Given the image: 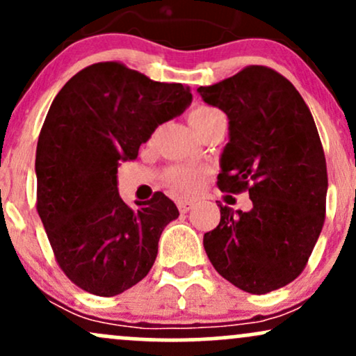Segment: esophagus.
I'll return each mask as SVG.
<instances>
[{"label":"esophagus","instance_id":"34e87169","mask_svg":"<svg viewBox=\"0 0 356 356\" xmlns=\"http://www.w3.org/2000/svg\"><path fill=\"white\" fill-rule=\"evenodd\" d=\"M177 207L179 211L182 212V214H186V212H189L192 207H194V202H189V201H179L177 202Z\"/></svg>","mask_w":356,"mask_h":356}]
</instances>
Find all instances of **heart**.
<instances>
[{
  "label": "heart",
  "mask_w": 356,
  "mask_h": 356,
  "mask_svg": "<svg viewBox=\"0 0 356 356\" xmlns=\"http://www.w3.org/2000/svg\"><path fill=\"white\" fill-rule=\"evenodd\" d=\"M224 117L218 108L207 107V105H199L189 113V124L195 132H201V130L207 124H211L214 118ZM206 172L202 169H194V167H184L177 165L169 169L164 174V182L167 184L170 192L177 197H192L194 194H197V191L201 189Z\"/></svg>",
  "instance_id": "heart-1"
}]
</instances>
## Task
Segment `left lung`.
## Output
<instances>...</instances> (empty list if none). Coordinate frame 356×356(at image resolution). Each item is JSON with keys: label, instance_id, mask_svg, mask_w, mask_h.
Instances as JSON below:
<instances>
[{"label": "left lung", "instance_id": "obj_1", "mask_svg": "<svg viewBox=\"0 0 356 356\" xmlns=\"http://www.w3.org/2000/svg\"><path fill=\"white\" fill-rule=\"evenodd\" d=\"M197 93L229 117L218 187L252 201L249 212L218 204L204 249L243 291H275L303 273L325 224L328 174L313 115L295 85L263 65Z\"/></svg>", "mask_w": 356, "mask_h": 356}]
</instances>
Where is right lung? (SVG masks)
<instances>
[{
  "instance_id": "right-lung-1",
  "label": "right lung",
  "mask_w": 356,
  "mask_h": 356,
  "mask_svg": "<svg viewBox=\"0 0 356 356\" xmlns=\"http://www.w3.org/2000/svg\"><path fill=\"white\" fill-rule=\"evenodd\" d=\"M191 100L189 87L154 81L120 61L83 68L53 100L36 145V211L60 269L83 291L120 295L152 268L179 211L162 192L127 206L117 167Z\"/></svg>"
}]
</instances>
